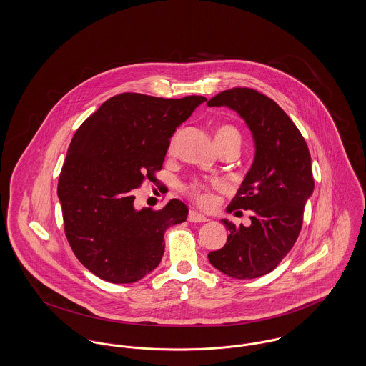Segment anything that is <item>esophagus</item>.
Returning a JSON list of instances; mask_svg holds the SVG:
<instances>
[{
    "label": "esophagus",
    "mask_w": 366,
    "mask_h": 366,
    "mask_svg": "<svg viewBox=\"0 0 366 366\" xmlns=\"http://www.w3.org/2000/svg\"><path fill=\"white\" fill-rule=\"evenodd\" d=\"M188 219H189L191 222H207V221H209V218H207L206 215L200 214V213H197V212H194V210L189 212Z\"/></svg>",
    "instance_id": "obj_1"
}]
</instances>
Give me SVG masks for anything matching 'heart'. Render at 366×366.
Here are the masks:
<instances>
[{"instance_id":"heart-1","label":"heart","mask_w":366,"mask_h":366,"mask_svg":"<svg viewBox=\"0 0 366 366\" xmlns=\"http://www.w3.org/2000/svg\"><path fill=\"white\" fill-rule=\"evenodd\" d=\"M214 135L215 142H217L218 148H222V147L231 145V144L240 147V139H242L240 132L237 131V127H234L231 124L219 126L218 129H215ZM175 141H177V135H174L170 139V144H169V148H167L169 154H172L174 152ZM217 185H218L217 182L207 184V182H203V181H192V182L182 187V192L188 194L191 199H194V202H197L200 204H210L212 200H213L212 189Z\"/></svg>"}]
</instances>
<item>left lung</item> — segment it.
I'll return each instance as SVG.
<instances>
[{"label":"left lung","mask_w":366,"mask_h":366,"mask_svg":"<svg viewBox=\"0 0 366 366\" xmlns=\"http://www.w3.org/2000/svg\"><path fill=\"white\" fill-rule=\"evenodd\" d=\"M207 105L237 110L256 144L252 169L227 209L235 214L253 210L252 225L237 228L224 219L229 235L222 249L209 253V261L231 278L253 280L274 271L299 237L314 191L311 154L290 117L253 88L222 91Z\"/></svg>","instance_id":"1"}]
</instances>
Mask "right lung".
<instances>
[{"mask_svg":"<svg viewBox=\"0 0 366 366\" xmlns=\"http://www.w3.org/2000/svg\"><path fill=\"white\" fill-rule=\"evenodd\" d=\"M206 98L112 97L76 131L58 182L67 242L101 280L132 283L153 271L164 232L188 217L178 199L163 209H134V191L163 167L170 138Z\"/></svg>","mask_w":366,"mask_h":366,"instance_id":"add662e5","label":"right lung"}]
</instances>
